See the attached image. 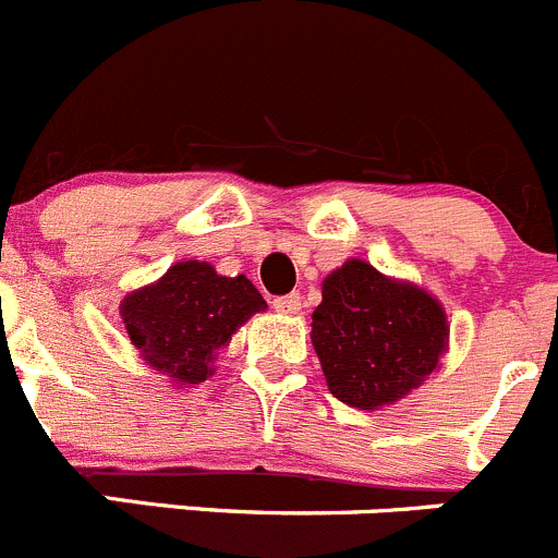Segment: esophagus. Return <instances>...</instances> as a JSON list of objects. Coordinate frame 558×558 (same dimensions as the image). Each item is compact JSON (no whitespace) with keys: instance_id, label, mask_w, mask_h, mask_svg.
<instances>
[{"instance_id":"1","label":"esophagus","mask_w":558,"mask_h":558,"mask_svg":"<svg viewBox=\"0 0 558 558\" xmlns=\"http://www.w3.org/2000/svg\"><path fill=\"white\" fill-rule=\"evenodd\" d=\"M272 305L278 314H296V311L303 308V300H300V294H283V296H275Z\"/></svg>"}]
</instances>
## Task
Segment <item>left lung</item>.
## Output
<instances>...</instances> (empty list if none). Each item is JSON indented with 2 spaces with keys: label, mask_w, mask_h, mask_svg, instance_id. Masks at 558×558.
<instances>
[{
  "label": "left lung",
  "mask_w": 558,
  "mask_h": 558,
  "mask_svg": "<svg viewBox=\"0 0 558 558\" xmlns=\"http://www.w3.org/2000/svg\"><path fill=\"white\" fill-rule=\"evenodd\" d=\"M311 338L330 393L352 408L390 404L435 372L449 325L437 300L352 258L327 275Z\"/></svg>",
  "instance_id": "obj_1"
}]
</instances>
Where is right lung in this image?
<instances>
[{
    "instance_id": "add662e5",
    "label": "right lung",
    "mask_w": 558,
    "mask_h": 558,
    "mask_svg": "<svg viewBox=\"0 0 558 558\" xmlns=\"http://www.w3.org/2000/svg\"><path fill=\"white\" fill-rule=\"evenodd\" d=\"M264 308V296L244 275L222 278L206 262H181L159 283L129 294L121 314L148 366L195 385L211 374L215 350Z\"/></svg>"
}]
</instances>
